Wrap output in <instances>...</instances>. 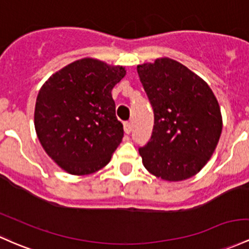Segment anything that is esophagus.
I'll list each match as a JSON object with an SVG mask.
<instances>
[{
    "label": "esophagus",
    "mask_w": 249,
    "mask_h": 249,
    "mask_svg": "<svg viewBox=\"0 0 249 249\" xmlns=\"http://www.w3.org/2000/svg\"><path fill=\"white\" fill-rule=\"evenodd\" d=\"M124 131L125 133H127V135H130L131 132H132V124L131 123H125L124 124Z\"/></svg>",
    "instance_id": "obj_1"
}]
</instances>
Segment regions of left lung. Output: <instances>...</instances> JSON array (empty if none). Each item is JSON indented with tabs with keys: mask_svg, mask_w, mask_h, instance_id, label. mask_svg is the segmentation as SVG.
Instances as JSON below:
<instances>
[{
	"mask_svg": "<svg viewBox=\"0 0 249 249\" xmlns=\"http://www.w3.org/2000/svg\"><path fill=\"white\" fill-rule=\"evenodd\" d=\"M154 108L151 139L139 149L143 165L169 182L190 178L210 160L222 131V116L209 85L181 62L156 59L137 66Z\"/></svg>",
	"mask_w": 249,
	"mask_h": 249,
	"instance_id": "1",
	"label": "left lung"
}]
</instances>
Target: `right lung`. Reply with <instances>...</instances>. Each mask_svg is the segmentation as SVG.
I'll list each match as a JSON object with an SVG mask.
<instances>
[{
	"label": "right lung",
	"mask_w": 249,
	"mask_h": 249,
	"mask_svg": "<svg viewBox=\"0 0 249 249\" xmlns=\"http://www.w3.org/2000/svg\"><path fill=\"white\" fill-rule=\"evenodd\" d=\"M125 74V67L84 58L42 85L35 104V131L46 154L62 170L84 176L111 160L124 136L111 91Z\"/></svg>",
	"instance_id": "1"
}]
</instances>
